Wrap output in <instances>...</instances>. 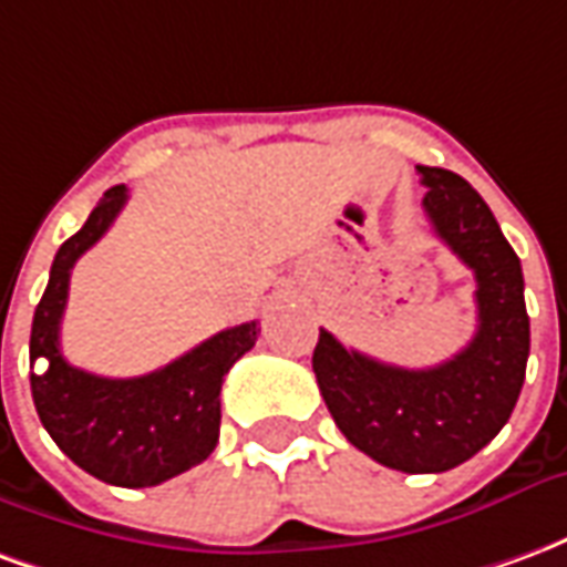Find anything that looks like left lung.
I'll list each match as a JSON object with an SVG mask.
<instances>
[{
	"label": "left lung",
	"instance_id": "left-lung-1",
	"mask_svg": "<svg viewBox=\"0 0 567 567\" xmlns=\"http://www.w3.org/2000/svg\"><path fill=\"white\" fill-rule=\"evenodd\" d=\"M416 169L434 234L474 270V340L443 364L406 370L346 349L321 328L312 370L352 446L404 474H443L507 425L525 382L528 312L523 267L486 199L450 169Z\"/></svg>",
	"mask_w": 567,
	"mask_h": 567
}]
</instances>
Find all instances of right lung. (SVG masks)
Returning a JSON list of instances; mask_svg holds the SVG:
<instances>
[{"instance_id":"add662e5","label":"right lung","mask_w":567,"mask_h":567,"mask_svg":"<svg viewBox=\"0 0 567 567\" xmlns=\"http://www.w3.org/2000/svg\"><path fill=\"white\" fill-rule=\"evenodd\" d=\"M127 203V187H109L79 234L69 236L51 264V279L32 316L30 358L48 368L30 385L44 431L81 471L103 483L145 488L206 462L221 427V382L258 340V321L215 333L166 368L109 380L69 364L60 352L75 260L112 227Z\"/></svg>"}]
</instances>
